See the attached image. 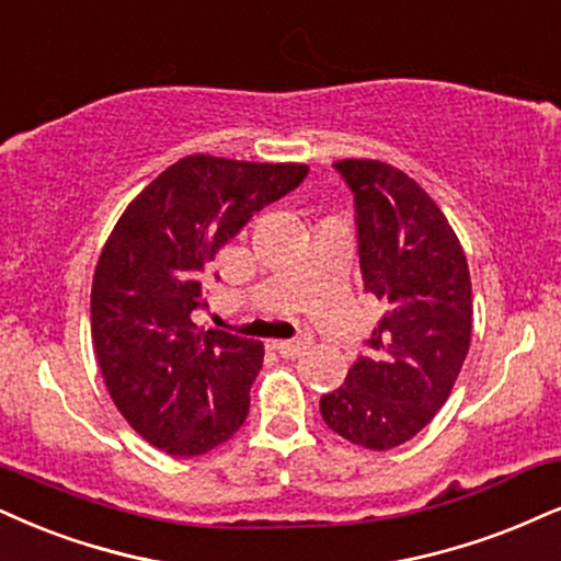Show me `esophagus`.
<instances>
[{
  "label": "esophagus",
  "instance_id": "esophagus-1",
  "mask_svg": "<svg viewBox=\"0 0 561 561\" xmlns=\"http://www.w3.org/2000/svg\"><path fill=\"white\" fill-rule=\"evenodd\" d=\"M270 348H273L275 354L283 358H296L304 351V343L301 341H273L270 343Z\"/></svg>",
  "mask_w": 561,
  "mask_h": 561
}]
</instances>
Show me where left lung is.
I'll return each instance as SVG.
<instances>
[{
  "label": "left lung",
  "instance_id": "left-lung-1",
  "mask_svg": "<svg viewBox=\"0 0 561 561\" xmlns=\"http://www.w3.org/2000/svg\"><path fill=\"white\" fill-rule=\"evenodd\" d=\"M356 207L364 291L385 314L345 382L320 398L333 432L390 449L445 405L471 345V273L447 218L421 186L382 161L333 163Z\"/></svg>",
  "mask_w": 561,
  "mask_h": 561
}]
</instances>
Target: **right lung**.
I'll use <instances>...</instances> for the list:
<instances>
[{
  "mask_svg": "<svg viewBox=\"0 0 561 561\" xmlns=\"http://www.w3.org/2000/svg\"><path fill=\"white\" fill-rule=\"evenodd\" d=\"M307 174L304 163L182 158L129 203L103 247L90 291L101 375L129 426L174 458L239 432L265 354L260 341L192 322L207 307L205 270Z\"/></svg>",
  "mask_w": 561,
  "mask_h": 561,
  "instance_id": "obj_1",
  "label": "right lung"
}]
</instances>
